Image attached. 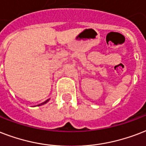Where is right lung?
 <instances>
[{
    "instance_id": "right-lung-1",
    "label": "right lung",
    "mask_w": 146,
    "mask_h": 146,
    "mask_svg": "<svg viewBox=\"0 0 146 146\" xmlns=\"http://www.w3.org/2000/svg\"><path fill=\"white\" fill-rule=\"evenodd\" d=\"M50 100V99H48V100H46V101H44L43 103H42V104H39V105H37V106H40V105H43V104H46V103L48 102V100Z\"/></svg>"
}]
</instances>
